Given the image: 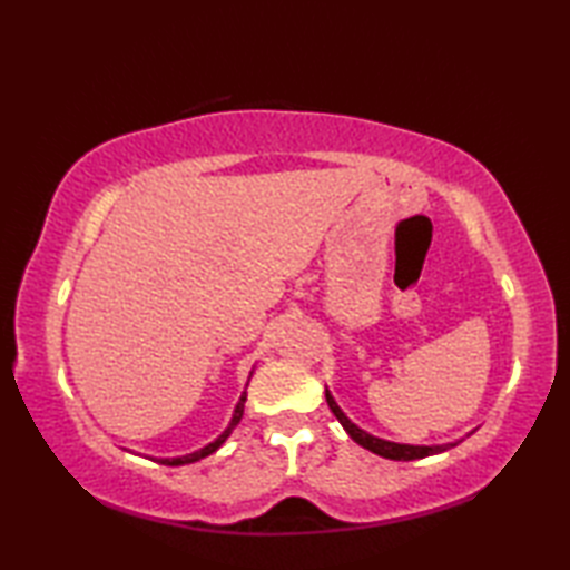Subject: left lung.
I'll use <instances>...</instances> for the list:
<instances>
[{"mask_svg": "<svg viewBox=\"0 0 570 570\" xmlns=\"http://www.w3.org/2000/svg\"><path fill=\"white\" fill-rule=\"evenodd\" d=\"M325 399H328V406L335 414V419L343 423V429L350 433V439H353L355 443H360L362 448H367V451L377 453L382 458H390V460H419V458H426V455H435V453H443L448 451V448H453L455 443H448V445H406V443H392V441H384V439H377V435H370L367 431L357 429L353 421H350L341 406L335 404V399L331 396V392L325 390Z\"/></svg>", "mask_w": 570, "mask_h": 570, "instance_id": "left-lung-1", "label": "left lung"}]
</instances>
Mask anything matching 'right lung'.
<instances>
[{
  "label": "right lung",
  "instance_id": "add662e5",
  "mask_svg": "<svg viewBox=\"0 0 570 570\" xmlns=\"http://www.w3.org/2000/svg\"><path fill=\"white\" fill-rule=\"evenodd\" d=\"M245 402H247V392H242V396H239V402H237V406H235V414H233V421H229V426L223 431V435L220 439H215L213 443H208L205 448H200V451H196V453H188V455H180V458H164L161 463L164 465H188V463H196V460H200V458H208L210 453H215L217 448H220L223 443H225V439L229 433H233V429L237 426L239 423V419H242V414H245Z\"/></svg>",
  "mask_w": 570,
  "mask_h": 570
}]
</instances>
